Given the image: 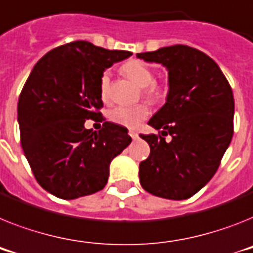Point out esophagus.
<instances>
[{
	"instance_id": "1",
	"label": "esophagus",
	"mask_w": 253,
	"mask_h": 253,
	"mask_svg": "<svg viewBox=\"0 0 253 253\" xmlns=\"http://www.w3.org/2000/svg\"><path fill=\"white\" fill-rule=\"evenodd\" d=\"M128 133H130V136L132 137L133 140H136L137 137H139V135H137V132H136V131H130V132H128Z\"/></svg>"
}]
</instances>
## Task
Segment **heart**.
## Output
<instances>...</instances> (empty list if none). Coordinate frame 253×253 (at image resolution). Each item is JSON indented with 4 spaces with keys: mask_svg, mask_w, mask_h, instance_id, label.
<instances>
[{
    "mask_svg": "<svg viewBox=\"0 0 253 253\" xmlns=\"http://www.w3.org/2000/svg\"><path fill=\"white\" fill-rule=\"evenodd\" d=\"M121 72L133 84L141 88L144 97L152 103L162 101L167 95V86L154 81V73L143 61L128 60L121 67ZM99 95L103 101L109 100V73L104 72L99 81ZM149 116V108L146 104H139L135 107H116L109 112V120L116 125L136 128L146 117Z\"/></svg>",
    "mask_w": 253,
    "mask_h": 253,
    "instance_id": "b5f03b06",
    "label": "heart"
}]
</instances>
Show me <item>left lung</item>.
Returning a JSON list of instances; mask_svg holds the SVG:
<instances>
[{"mask_svg":"<svg viewBox=\"0 0 253 253\" xmlns=\"http://www.w3.org/2000/svg\"><path fill=\"white\" fill-rule=\"evenodd\" d=\"M136 56L166 67L169 86L166 104L148 122L158 133L140 135L150 146L140 184L161 198H190L215 175L234 133L231 87L209 55L186 44Z\"/></svg>","mask_w":253,"mask_h":253,"instance_id":"obj_1","label":"left lung"}]
</instances>
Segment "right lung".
<instances>
[{
  "mask_svg": "<svg viewBox=\"0 0 253 253\" xmlns=\"http://www.w3.org/2000/svg\"><path fill=\"white\" fill-rule=\"evenodd\" d=\"M87 41L52 48L32 69L18 103L20 144L36 180L61 199L94 194L105 186L112 159L130 145L127 128L105 121L99 81L107 68L131 56Z\"/></svg>",
  "mask_w": 253,
  "mask_h": 253,
  "instance_id": "obj_1",
  "label": "right lung"
}]
</instances>
